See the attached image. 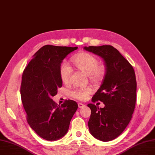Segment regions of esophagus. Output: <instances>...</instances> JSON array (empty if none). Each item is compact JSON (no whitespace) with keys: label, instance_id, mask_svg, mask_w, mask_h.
Returning <instances> with one entry per match:
<instances>
[{"label":"esophagus","instance_id":"1","mask_svg":"<svg viewBox=\"0 0 155 155\" xmlns=\"http://www.w3.org/2000/svg\"><path fill=\"white\" fill-rule=\"evenodd\" d=\"M78 106L79 108H82V107H85V104H82V103H78Z\"/></svg>","mask_w":155,"mask_h":155}]
</instances>
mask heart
Here are the masks:
<instances>
[{"label": "heart", "instance_id": "obj_1", "mask_svg": "<svg viewBox=\"0 0 155 155\" xmlns=\"http://www.w3.org/2000/svg\"><path fill=\"white\" fill-rule=\"evenodd\" d=\"M72 62L77 68L89 76L93 82H98L101 80L106 72L105 66L98 63L96 57L87 52H82L72 58ZM72 70L66 62H63L60 67V77L62 82H68ZM92 92L91 87L75 89L71 92V96L80 101L85 100Z\"/></svg>", "mask_w": 155, "mask_h": 155}]
</instances>
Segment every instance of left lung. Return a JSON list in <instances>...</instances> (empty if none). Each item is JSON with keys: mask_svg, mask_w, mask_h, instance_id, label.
Masks as SVG:
<instances>
[{"mask_svg": "<svg viewBox=\"0 0 155 155\" xmlns=\"http://www.w3.org/2000/svg\"><path fill=\"white\" fill-rule=\"evenodd\" d=\"M84 49L101 58L106 73L103 83L92 101H101L103 108L92 103L88 122L90 133L107 142L119 136L129 124L136 102L135 71L129 62L111 45L84 47Z\"/></svg>", "mask_w": 155, "mask_h": 155, "instance_id": "obj_1", "label": "left lung"}]
</instances>
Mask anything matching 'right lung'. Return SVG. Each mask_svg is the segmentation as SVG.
Masks as SVG:
<instances>
[{
	"mask_svg": "<svg viewBox=\"0 0 155 155\" xmlns=\"http://www.w3.org/2000/svg\"><path fill=\"white\" fill-rule=\"evenodd\" d=\"M77 49L44 45L33 55L23 73L20 92L28 123L45 140H57L64 136L78 108L73 100L58 106L51 99L63 85L60 67L63 59Z\"/></svg>",
	"mask_w": 155,
	"mask_h": 155,
	"instance_id": "right-lung-1",
	"label": "right lung"
}]
</instances>
